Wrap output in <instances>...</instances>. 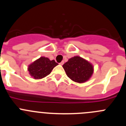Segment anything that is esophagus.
I'll list each match as a JSON object with an SVG mask.
<instances>
[{
	"instance_id": "34e87169",
	"label": "esophagus",
	"mask_w": 126,
	"mask_h": 126,
	"mask_svg": "<svg viewBox=\"0 0 126 126\" xmlns=\"http://www.w3.org/2000/svg\"><path fill=\"white\" fill-rule=\"evenodd\" d=\"M63 64H64V62H63V61L61 62V63H60V65H63Z\"/></svg>"
}]
</instances>
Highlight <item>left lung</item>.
<instances>
[{"mask_svg": "<svg viewBox=\"0 0 126 126\" xmlns=\"http://www.w3.org/2000/svg\"><path fill=\"white\" fill-rule=\"evenodd\" d=\"M63 67L68 77L73 81L79 83L89 80L94 71L93 66L78 56L70 58Z\"/></svg>", "mask_w": 126, "mask_h": 126, "instance_id": "8db88e82", "label": "left lung"}]
</instances>
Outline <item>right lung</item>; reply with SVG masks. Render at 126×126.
I'll return each mask as SVG.
<instances>
[{
	"label": "right lung",
	"instance_id": "1",
	"mask_svg": "<svg viewBox=\"0 0 126 126\" xmlns=\"http://www.w3.org/2000/svg\"><path fill=\"white\" fill-rule=\"evenodd\" d=\"M58 65L55 60L50 61L46 57H41L28 66L29 74L34 79H42L48 75L54 67Z\"/></svg>",
	"mask_w": 126,
	"mask_h": 126
}]
</instances>
